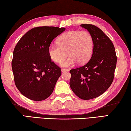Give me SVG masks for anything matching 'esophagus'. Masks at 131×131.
Instances as JSON below:
<instances>
[{"label":"esophagus","instance_id":"1","mask_svg":"<svg viewBox=\"0 0 131 131\" xmlns=\"http://www.w3.org/2000/svg\"><path fill=\"white\" fill-rule=\"evenodd\" d=\"M69 71V70L67 69V68H62V69H61V71H62V72H64V71Z\"/></svg>","mask_w":131,"mask_h":131}]
</instances>
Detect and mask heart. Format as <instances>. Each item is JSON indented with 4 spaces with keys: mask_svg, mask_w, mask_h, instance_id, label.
I'll list each match as a JSON object with an SVG mask.
<instances>
[{
    "mask_svg": "<svg viewBox=\"0 0 131 131\" xmlns=\"http://www.w3.org/2000/svg\"><path fill=\"white\" fill-rule=\"evenodd\" d=\"M57 46L48 48L49 57L55 63H61V66L68 67L76 62L83 64L89 60L93 53L94 40L91 34L87 31H70L66 32L57 39Z\"/></svg>",
    "mask_w": 131,
    "mask_h": 131,
    "instance_id": "1",
    "label": "heart"
}]
</instances>
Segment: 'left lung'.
<instances>
[{
	"instance_id": "8db88e82",
	"label": "left lung",
	"mask_w": 131,
	"mask_h": 131,
	"mask_svg": "<svg viewBox=\"0 0 131 131\" xmlns=\"http://www.w3.org/2000/svg\"><path fill=\"white\" fill-rule=\"evenodd\" d=\"M93 36L94 48L91 59L82 67L70 70V86L83 100H89L104 93L112 83L117 64L114 45L95 25L81 24Z\"/></svg>"
}]
</instances>
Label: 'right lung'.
I'll use <instances>...</instances> for the list:
<instances>
[{
  "mask_svg": "<svg viewBox=\"0 0 131 131\" xmlns=\"http://www.w3.org/2000/svg\"><path fill=\"white\" fill-rule=\"evenodd\" d=\"M65 29L56 27L33 28L17 43L12 67L16 87L26 97L41 101L52 93L61 70L51 60L48 48Z\"/></svg>",
  "mask_w": 131,
  "mask_h": 131,
  "instance_id": "add662e5",
  "label": "right lung"
}]
</instances>
